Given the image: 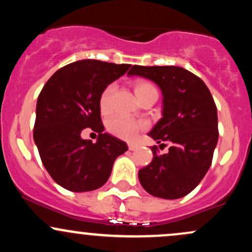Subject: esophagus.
<instances>
[{"instance_id": "1", "label": "esophagus", "mask_w": 252, "mask_h": 252, "mask_svg": "<svg viewBox=\"0 0 252 252\" xmlns=\"http://www.w3.org/2000/svg\"><path fill=\"white\" fill-rule=\"evenodd\" d=\"M128 148H129V150L137 149V144H136V143H129L128 144Z\"/></svg>"}]
</instances>
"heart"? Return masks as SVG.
<instances>
[{"label": "heart", "instance_id": "heart-1", "mask_svg": "<svg viewBox=\"0 0 252 252\" xmlns=\"http://www.w3.org/2000/svg\"><path fill=\"white\" fill-rule=\"evenodd\" d=\"M115 86L109 85L108 88L102 92L99 98V106L102 112L108 114L110 111V99H111V94L114 92ZM134 91L136 97L138 100L143 99L144 97H148L150 94H158V90L152 83L146 82V80H138L134 84ZM146 124L141 121L132 120V118L126 117V116H118L112 117L108 122V130L111 134L120 138H124V140H130L137 134L140 130H142Z\"/></svg>", "mask_w": 252, "mask_h": 252}]
</instances>
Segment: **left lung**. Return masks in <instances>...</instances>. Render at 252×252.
Wrapping results in <instances>:
<instances>
[{"label": "left lung", "mask_w": 252, "mask_h": 252, "mask_svg": "<svg viewBox=\"0 0 252 252\" xmlns=\"http://www.w3.org/2000/svg\"><path fill=\"white\" fill-rule=\"evenodd\" d=\"M129 76L154 82L162 92V118L149 136L167 154L152 147L153 160L138 170V180L149 194L179 199L192 192L212 163L218 142V115L209 88L192 72L178 66H132Z\"/></svg>", "instance_id": "left-lung-1"}]
</instances>
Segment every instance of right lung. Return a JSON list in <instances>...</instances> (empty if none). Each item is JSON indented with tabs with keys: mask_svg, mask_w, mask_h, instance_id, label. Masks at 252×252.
<instances>
[{
	"mask_svg": "<svg viewBox=\"0 0 252 252\" xmlns=\"http://www.w3.org/2000/svg\"><path fill=\"white\" fill-rule=\"evenodd\" d=\"M130 66L79 60L58 70L40 92L34 142L48 174L63 189H99L108 181L115 160L128 150L124 141L103 132L99 98ZM85 127L100 132L96 144L82 140L80 134Z\"/></svg>",
	"mask_w": 252,
	"mask_h": 252,
	"instance_id": "obj_1",
	"label": "right lung"
}]
</instances>
